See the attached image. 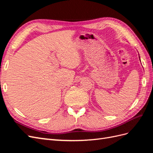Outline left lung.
<instances>
[{"label":"left lung","mask_w":153,"mask_h":153,"mask_svg":"<svg viewBox=\"0 0 153 153\" xmlns=\"http://www.w3.org/2000/svg\"><path fill=\"white\" fill-rule=\"evenodd\" d=\"M139 59H140V57H139Z\"/></svg>","instance_id":"obj_1"}]
</instances>
